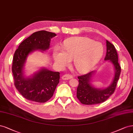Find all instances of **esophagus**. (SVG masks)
<instances>
[{
	"label": "esophagus",
	"instance_id": "1",
	"mask_svg": "<svg viewBox=\"0 0 133 133\" xmlns=\"http://www.w3.org/2000/svg\"><path fill=\"white\" fill-rule=\"evenodd\" d=\"M73 77V76L70 74H66L62 76V79L64 80H67V79H70Z\"/></svg>",
	"mask_w": 133,
	"mask_h": 133
}]
</instances>
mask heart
I'll return each instance as SVG.
<instances>
[{"label": "heart", "mask_w": 133, "mask_h": 133, "mask_svg": "<svg viewBox=\"0 0 133 133\" xmlns=\"http://www.w3.org/2000/svg\"><path fill=\"white\" fill-rule=\"evenodd\" d=\"M63 49H56L54 53L55 62L61 67L68 66L74 58V65L79 72L91 70L99 61L104 47L100 42L86 37H74L64 42Z\"/></svg>", "instance_id": "heart-1"}]
</instances>
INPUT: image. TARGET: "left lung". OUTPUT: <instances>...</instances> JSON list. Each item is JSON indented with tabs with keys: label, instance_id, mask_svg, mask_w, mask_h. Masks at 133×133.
Wrapping results in <instances>:
<instances>
[{
	"label": "left lung",
	"instance_id": "left-lung-1",
	"mask_svg": "<svg viewBox=\"0 0 133 133\" xmlns=\"http://www.w3.org/2000/svg\"><path fill=\"white\" fill-rule=\"evenodd\" d=\"M107 52L105 60H109L114 66L115 70L114 77L112 83L109 87L104 89L94 87L91 81L95 71L78 77L79 84L77 89V97L82 104L92 105L104 102L112 95L116 88L117 83L119 78L121 67L118 63V54L114 46L108 41H106Z\"/></svg>",
	"mask_w": 133,
	"mask_h": 133
}]
</instances>
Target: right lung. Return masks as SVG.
Returning <instances> with one entry per match:
<instances>
[{
    "mask_svg": "<svg viewBox=\"0 0 133 133\" xmlns=\"http://www.w3.org/2000/svg\"><path fill=\"white\" fill-rule=\"evenodd\" d=\"M56 34L38 31L24 40L17 49L12 60V72L14 85L25 98L33 102L45 103L52 97L59 80V72L42 68L30 77H25L23 68L29 54L34 51H45L50 48L51 38Z\"/></svg>",
    "mask_w": 133,
    "mask_h": 133,
    "instance_id": "1",
    "label": "right lung"
}]
</instances>
